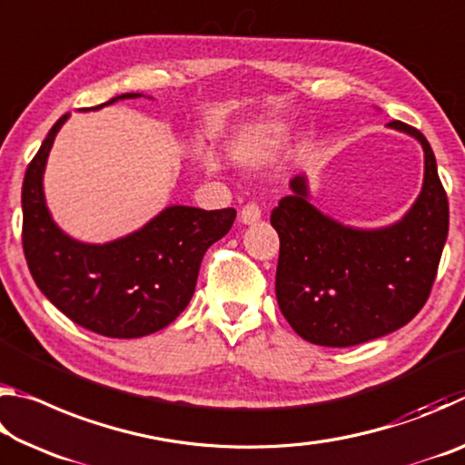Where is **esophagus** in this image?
Wrapping results in <instances>:
<instances>
[{
  "mask_svg": "<svg viewBox=\"0 0 465 465\" xmlns=\"http://www.w3.org/2000/svg\"><path fill=\"white\" fill-rule=\"evenodd\" d=\"M261 217H262V211L256 203H248V204H243V207H242L240 219H242L243 225H254L256 222H261Z\"/></svg>",
  "mask_w": 465,
  "mask_h": 465,
  "instance_id": "1",
  "label": "esophagus"
}]
</instances>
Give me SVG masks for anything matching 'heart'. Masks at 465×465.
<instances>
[{
  "instance_id": "obj_1",
  "label": "heart",
  "mask_w": 465,
  "mask_h": 465,
  "mask_svg": "<svg viewBox=\"0 0 465 465\" xmlns=\"http://www.w3.org/2000/svg\"><path fill=\"white\" fill-rule=\"evenodd\" d=\"M287 135V123L261 121L243 127L232 141V157L243 168H258L277 152Z\"/></svg>"
}]
</instances>
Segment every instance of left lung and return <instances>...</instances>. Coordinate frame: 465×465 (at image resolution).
<instances>
[{"label": "left lung", "instance_id": "8db88e82", "mask_svg": "<svg viewBox=\"0 0 465 465\" xmlns=\"http://www.w3.org/2000/svg\"><path fill=\"white\" fill-rule=\"evenodd\" d=\"M424 152L419 199L400 222L361 230L310 203L308 176L272 209L279 233L277 302L291 328L312 344L355 346L406 326L427 303L450 232V204L435 153L419 129L391 121Z\"/></svg>", "mask_w": 465, "mask_h": 465}]
</instances>
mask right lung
I'll return each mask as SVG.
<instances>
[{"label":"right lung","mask_w":465,"mask_h":465,"mask_svg":"<svg viewBox=\"0 0 465 465\" xmlns=\"http://www.w3.org/2000/svg\"><path fill=\"white\" fill-rule=\"evenodd\" d=\"M123 94L116 100L139 98ZM69 113L53 124L22 184V246L43 295L69 320L108 338H139L172 324L193 299L203 256L232 230L235 209L170 204L141 230L106 243L74 240L45 201L46 157Z\"/></svg>","instance_id":"1"}]
</instances>
